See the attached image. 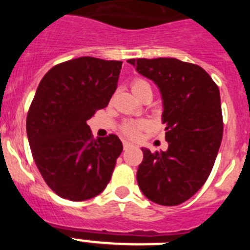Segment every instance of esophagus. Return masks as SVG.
I'll return each instance as SVG.
<instances>
[{
    "label": "esophagus",
    "instance_id": "1",
    "mask_svg": "<svg viewBox=\"0 0 250 250\" xmlns=\"http://www.w3.org/2000/svg\"><path fill=\"white\" fill-rule=\"evenodd\" d=\"M130 147H132V145L130 143H127V141H124V150H127Z\"/></svg>",
    "mask_w": 250,
    "mask_h": 250
}]
</instances>
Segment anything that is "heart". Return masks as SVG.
<instances>
[{
    "label": "heart",
    "instance_id": "heart-1",
    "mask_svg": "<svg viewBox=\"0 0 250 250\" xmlns=\"http://www.w3.org/2000/svg\"><path fill=\"white\" fill-rule=\"evenodd\" d=\"M146 87H150L149 83L144 80V79H140V77H136L134 79L131 83V90L135 95H138L139 92L143 91ZM150 127V123L147 120H139V121H125L120 125V132L121 135L125 136L126 139L130 140H134V139H138L140 132L143 130H146Z\"/></svg>",
    "mask_w": 250,
    "mask_h": 250
}]
</instances>
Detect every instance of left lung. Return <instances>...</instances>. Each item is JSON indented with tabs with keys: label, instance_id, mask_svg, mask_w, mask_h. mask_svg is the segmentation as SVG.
Wrapping results in <instances>:
<instances>
[{
	"label": "left lung",
	"instance_id": "left-lung-1",
	"mask_svg": "<svg viewBox=\"0 0 250 250\" xmlns=\"http://www.w3.org/2000/svg\"><path fill=\"white\" fill-rule=\"evenodd\" d=\"M136 71L160 89L167 151L143 149L139 188L147 199L174 207L207 182L223 138L219 89L204 68L173 57L130 59Z\"/></svg>",
	"mask_w": 250,
	"mask_h": 250
}]
</instances>
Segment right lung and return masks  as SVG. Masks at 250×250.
<instances>
[{
	"label": "right lung",
	"mask_w": 250,
	"mask_h": 250,
	"mask_svg": "<svg viewBox=\"0 0 250 250\" xmlns=\"http://www.w3.org/2000/svg\"><path fill=\"white\" fill-rule=\"evenodd\" d=\"M121 63L79 57L40 81L26 120L28 143L45 183L63 199H91L111 179L123 143L114 134L94 139L87 120L109 104Z\"/></svg>",
	"instance_id": "1"
}]
</instances>
